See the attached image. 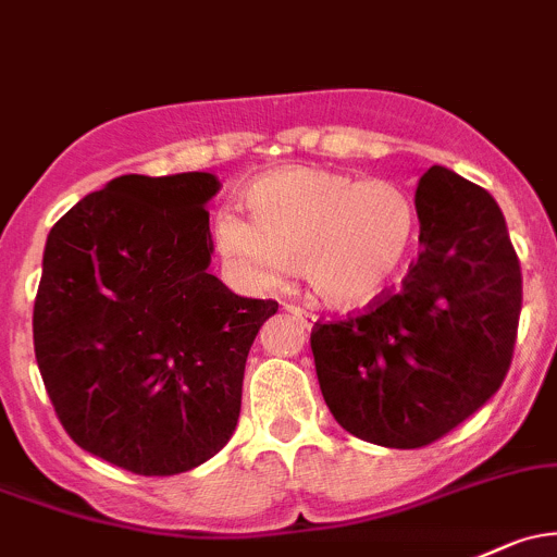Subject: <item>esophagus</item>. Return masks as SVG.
Returning a JSON list of instances; mask_svg holds the SVG:
<instances>
[{
  "label": "esophagus",
  "mask_w": 557,
  "mask_h": 557,
  "mask_svg": "<svg viewBox=\"0 0 557 557\" xmlns=\"http://www.w3.org/2000/svg\"><path fill=\"white\" fill-rule=\"evenodd\" d=\"M283 309L288 314H294V318L298 320V323H301L304 327H312L314 323H318V314L314 312H309V309H304V307H296V304H283Z\"/></svg>",
  "instance_id": "esophagus-1"
}]
</instances>
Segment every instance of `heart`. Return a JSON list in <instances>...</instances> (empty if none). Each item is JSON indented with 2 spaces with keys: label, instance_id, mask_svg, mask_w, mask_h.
Returning <instances> with one entry per match:
<instances>
[{
  "label": "heart",
  "instance_id": "obj_1",
  "mask_svg": "<svg viewBox=\"0 0 557 557\" xmlns=\"http://www.w3.org/2000/svg\"><path fill=\"white\" fill-rule=\"evenodd\" d=\"M253 215L221 208L213 239L234 277L269 288L298 263L331 307H366L397 280L417 237V205L395 181L285 168L248 191Z\"/></svg>",
  "mask_w": 557,
  "mask_h": 557
}]
</instances>
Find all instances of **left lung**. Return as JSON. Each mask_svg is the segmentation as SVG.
Returning a JSON list of instances; mask_svg holds the SVG:
<instances>
[{
  "mask_svg": "<svg viewBox=\"0 0 557 557\" xmlns=\"http://www.w3.org/2000/svg\"><path fill=\"white\" fill-rule=\"evenodd\" d=\"M419 259L362 314L314 323L312 355L333 419L386 448L441 441L512 362L523 277L485 189L432 165L417 186Z\"/></svg>",
  "mask_w": 557,
  "mask_h": 557,
  "instance_id": "8db88e82",
  "label": "left lung"
}]
</instances>
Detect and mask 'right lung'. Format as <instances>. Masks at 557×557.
Here are the masks:
<instances>
[{
  "mask_svg": "<svg viewBox=\"0 0 557 557\" xmlns=\"http://www.w3.org/2000/svg\"><path fill=\"white\" fill-rule=\"evenodd\" d=\"M213 173L120 175L47 234L34 352L79 448L136 475L219 454L243 403L259 327L277 301L208 272Z\"/></svg>",
  "mask_w": 557,
  "mask_h": 557,
  "instance_id": "right-lung-1",
  "label": "right lung"
}]
</instances>
